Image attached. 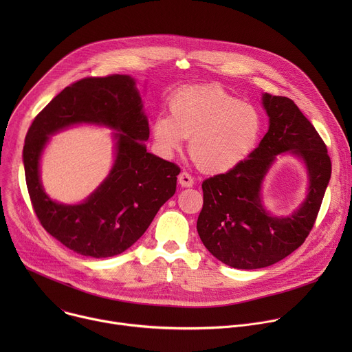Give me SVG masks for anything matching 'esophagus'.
Here are the masks:
<instances>
[{
  "mask_svg": "<svg viewBox=\"0 0 352 352\" xmlns=\"http://www.w3.org/2000/svg\"><path fill=\"white\" fill-rule=\"evenodd\" d=\"M178 182L181 186L184 188H189L193 185V178L190 177V174H188L186 171H182L179 175H178Z\"/></svg>",
  "mask_w": 352,
  "mask_h": 352,
  "instance_id": "1",
  "label": "esophagus"
}]
</instances>
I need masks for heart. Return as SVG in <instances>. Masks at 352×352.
Returning <instances> with one entry per match:
<instances>
[{
  "label": "heart",
  "mask_w": 352,
  "mask_h": 352,
  "mask_svg": "<svg viewBox=\"0 0 352 352\" xmlns=\"http://www.w3.org/2000/svg\"><path fill=\"white\" fill-rule=\"evenodd\" d=\"M170 113L153 120L157 148L170 156L190 138L189 155L208 174H224L239 166L255 150L263 129L255 107L213 85L181 89L170 100Z\"/></svg>",
  "instance_id": "1"
}]
</instances>
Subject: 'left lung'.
Segmentation results:
<instances>
[{
  "mask_svg": "<svg viewBox=\"0 0 352 352\" xmlns=\"http://www.w3.org/2000/svg\"><path fill=\"white\" fill-rule=\"evenodd\" d=\"M269 131L239 166L202 184L204 208L197 234L209 252L234 269H262L280 262L304 243L316 221L331 175L327 147L288 97L265 93ZM289 151L307 166L310 189L291 217L274 218L261 205L264 175L280 153Z\"/></svg>",
  "mask_w": 352,
  "mask_h": 352,
  "instance_id": "left-lung-1",
  "label": "left lung"
}]
</instances>
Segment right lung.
Returning a JSON list of instances; mask_svg holds the SVG:
<instances>
[{"mask_svg":"<svg viewBox=\"0 0 352 352\" xmlns=\"http://www.w3.org/2000/svg\"><path fill=\"white\" fill-rule=\"evenodd\" d=\"M133 78H85L58 93L33 120L23 146L26 185L44 230L74 252L110 258L132 246L175 193L179 167L146 150L148 122ZM76 123L118 132L109 177L79 206L54 203L39 182L38 162L50 134Z\"/></svg>","mask_w":352,"mask_h":352,"instance_id":"right-lung-1","label":"right lung"}]
</instances>
